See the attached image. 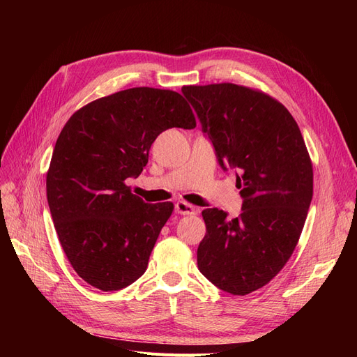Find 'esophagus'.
<instances>
[{
  "label": "esophagus",
  "instance_id": "34e87169",
  "mask_svg": "<svg viewBox=\"0 0 357 357\" xmlns=\"http://www.w3.org/2000/svg\"><path fill=\"white\" fill-rule=\"evenodd\" d=\"M198 211L199 210L197 207H193L192 204L183 202V201L176 204V213H178V214H198Z\"/></svg>",
  "mask_w": 357,
  "mask_h": 357
}]
</instances>
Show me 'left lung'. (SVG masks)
<instances>
[{
  "label": "left lung",
  "mask_w": 357,
  "mask_h": 357,
  "mask_svg": "<svg viewBox=\"0 0 357 357\" xmlns=\"http://www.w3.org/2000/svg\"><path fill=\"white\" fill-rule=\"evenodd\" d=\"M223 169L236 168L243 213L205 208L201 274L232 295H248L282 271L299 241L312 198V164L286 107L234 83L183 86Z\"/></svg>",
  "instance_id": "left-lung-1"
}]
</instances>
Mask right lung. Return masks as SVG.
Segmentation results:
<instances>
[{
	"label": "right lung",
	"instance_id": "1",
	"mask_svg": "<svg viewBox=\"0 0 357 357\" xmlns=\"http://www.w3.org/2000/svg\"><path fill=\"white\" fill-rule=\"evenodd\" d=\"M195 126L178 92L155 88L102 96L68 119L53 150L46 190L63 253L86 283L121 290L144 274L174 204H146L125 180L142 174L162 131Z\"/></svg>",
	"mask_w": 357,
	"mask_h": 357
}]
</instances>
